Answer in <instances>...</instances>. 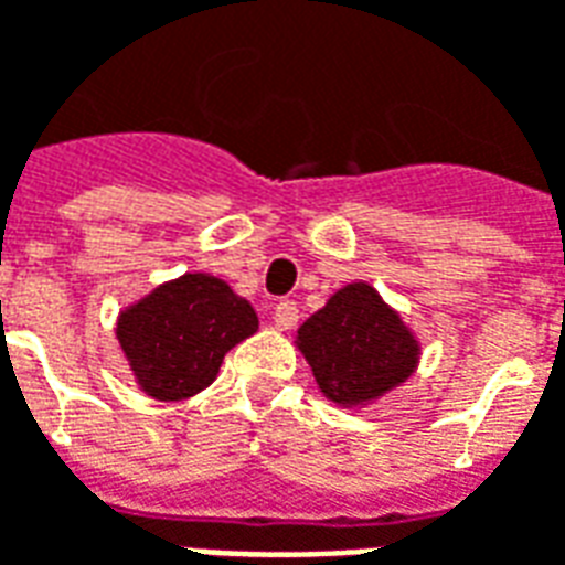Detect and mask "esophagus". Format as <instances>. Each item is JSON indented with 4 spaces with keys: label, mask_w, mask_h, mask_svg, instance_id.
Here are the masks:
<instances>
[{
    "label": "esophagus",
    "mask_w": 565,
    "mask_h": 565,
    "mask_svg": "<svg viewBox=\"0 0 565 565\" xmlns=\"http://www.w3.org/2000/svg\"><path fill=\"white\" fill-rule=\"evenodd\" d=\"M296 323H299V305L290 302V299L278 302V308H275V329L287 332V329H294Z\"/></svg>",
    "instance_id": "34e87169"
}]
</instances>
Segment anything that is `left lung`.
I'll return each mask as SVG.
<instances>
[{
  "mask_svg": "<svg viewBox=\"0 0 565 565\" xmlns=\"http://www.w3.org/2000/svg\"><path fill=\"white\" fill-rule=\"evenodd\" d=\"M296 347L311 365L317 388L338 407H365L419 367L413 329L367 281L344 284L308 317Z\"/></svg>",
  "mask_w": 565,
  "mask_h": 565,
  "instance_id": "obj_1",
  "label": "left lung"
}]
</instances>
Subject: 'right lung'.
Instances as JSON below:
<instances>
[{"instance_id": "right-lung-1", "label": "right lung", "mask_w": 565, "mask_h": 565, "mask_svg": "<svg viewBox=\"0 0 565 565\" xmlns=\"http://www.w3.org/2000/svg\"><path fill=\"white\" fill-rule=\"evenodd\" d=\"M257 326V311L227 281L185 271L119 311L116 338L140 392L185 401L218 377L224 356Z\"/></svg>"}]
</instances>
